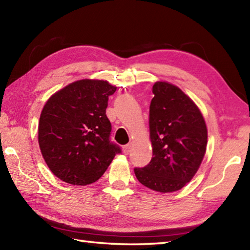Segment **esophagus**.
I'll list each match as a JSON object with an SVG mask.
<instances>
[{
    "instance_id": "obj_1",
    "label": "esophagus",
    "mask_w": 250,
    "mask_h": 250,
    "mask_svg": "<svg viewBox=\"0 0 250 250\" xmlns=\"http://www.w3.org/2000/svg\"><path fill=\"white\" fill-rule=\"evenodd\" d=\"M131 148H132V146L130 144H127V145H125V146H124L123 147V150H124V153L125 154H129L130 152H131Z\"/></svg>"
}]
</instances>
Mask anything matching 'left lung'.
I'll return each instance as SVG.
<instances>
[{
  "label": "left lung",
  "instance_id": "8db88e82",
  "mask_svg": "<svg viewBox=\"0 0 250 250\" xmlns=\"http://www.w3.org/2000/svg\"><path fill=\"white\" fill-rule=\"evenodd\" d=\"M152 92L149 127L153 156L134 172L146 188L170 193L181 189L198 170L208 131L199 108L179 87L156 82Z\"/></svg>",
  "mask_w": 250,
  "mask_h": 250
}]
</instances>
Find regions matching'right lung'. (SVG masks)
<instances>
[{"mask_svg": "<svg viewBox=\"0 0 250 250\" xmlns=\"http://www.w3.org/2000/svg\"><path fill=\"white\" fill-rule=\"evenodd\" d=\"M117 87L106 81L80 80L55 92L40 115L38 143L54 175L72 185L100 179L121 149L109 139L108 97Z\"/></svg>", "mask_w": 250, "mask_h": 250, "instance_id": "obj_1", "label": "right lung"}]
</instances>
